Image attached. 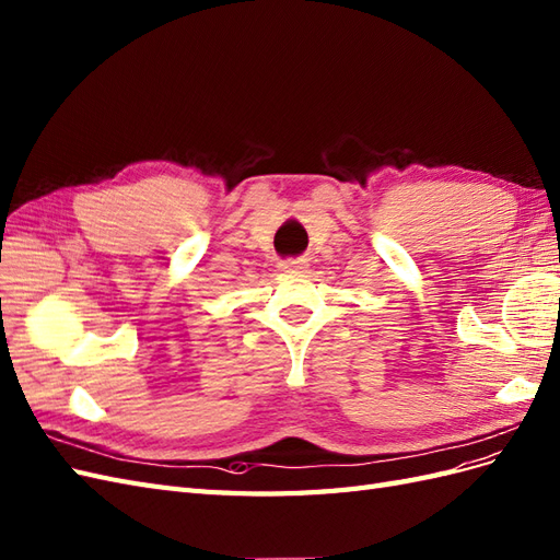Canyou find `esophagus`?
<instances>
[{"label": "esophagus", "mask_w": 560, "mask_h": 560, "mask_svg": "<svg viewBox=\"0 0 560 560\" xmlns=\"http://www.w3.org/2000/svg\"><path fill=\"white\" fill-rule=\"evenodd\" d=\"M279 267L285 271V275H305L307 260L305 258H291V260H283Z\"/></svg>", "instance_id": "esophagus-1"}]
</instances>
